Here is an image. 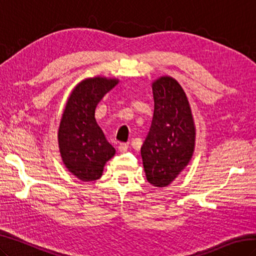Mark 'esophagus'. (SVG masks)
<instances>
[{
  "instance_id": "34e87169",
  "label": "esophagus",
  "mask_w": 256,
  "mask_h": 256,
  "mask_svg": "<svg viewBox=\"0 0 256 256\" xmlns=\"http://www.w3.org/2000/svg\"><path fill=\"white\" fill-rule=\"evenodd\" d=\"M128 148H129V144H127V143H120V146H118V148H120V152H127L128 151Z\"/></svg>"
}]
</instances>
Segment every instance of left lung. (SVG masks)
Wrapping results in <instances>:
<instances>
[{"mask_svg":"<svg viewBox=\"0 0 256 256\" xmlns=\"http://www.w3.org/2000/svg\"><path fill=\"white\" fill-rule=\"evenodd\" d=\"M152 89L154 113L141 156L148 182L163 188L189 164L194 151L196 127L189 101L177 80L160 77Z\"/></svg>","mask_w":256,"mask_h":256,"instance_id":"obj_1","label":"left lung"}]
</instances>
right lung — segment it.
Wrapping results in <instances>:
<instances>
[{"mask_svg": "<svg viewBox=\"0 0 256 256\" xmlns=\"http://www.w3.org/2000/svg\"><path fill=\"white\" fill-rule=\"evenodd\" d=\"M117 84V79L104 77L84 79L67 100L58 134L60 152L67 170L82 182L101 177L105 163L116 152L94 115L98 102Z\"/></svg>", "mask_w": 256, "mask_h": 256, "instance_id": "1", "label": "right lung"}]
</instances>
